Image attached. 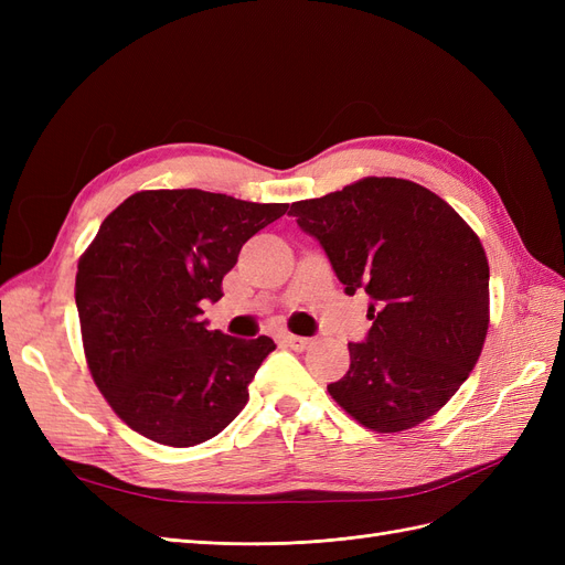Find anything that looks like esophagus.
I'll use <instances>...</instances> for the list:
<instances>
[{
    "label": "esophagus",
    "mask_w": 565,
    "mask_h": 565,
    "mask_svg": "<svg viewBox=\"0 0 565 565\" xmlns=\"http://www.w3.org/2000/svg\"><path fill=\"white\" fill-rule=\"evenodd\" d=\"M282 341H285V344H287L289 349H295V351H303V349H309V347H311V339H309V337L285 334V337H282Z\"/></svg>",
    "instance_id": "esophagus-1"
}]
</instances>
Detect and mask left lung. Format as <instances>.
<instances>
[{
    "label": "left lung",
    "instance_id": "8db88e82",
    "mask_svg": "<svg viewBox=\"0 0 565 565\" xmlns=\"http://www.w3.org/2000/svg\"><path fill=\"white\" fill-rule=\"evenodd\" d=\"M344 292L370 297L372 328L328 384L358 422L396 434L429 419L465 384L490 320L486 249L446 200L405 179L367 177L292 202Z\"/></svg>",
    "mask_w": 565,
    "mask_h": 565
}]
</instances>
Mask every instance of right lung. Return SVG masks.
Wrapping results in <instances>:
<instances>
[{
	"label": "right lung",
	"mask_w": 565,
	"mask_h": 565,
	"mask_svg": "<svg viewBox=\"0 0 565 565\" xmlns=\"http://www.w3.org/2000/svg\"><path fill=\"white\" fill-rule=\"evenodd\" d=\"M198 188L141 191L100 224L77 264L84 355L104 398L134 431L172 448L221 434L249 401L270 337L207 330L237 254L287 212Z\"/></svg>",
	"instance_id": "obj_1"
}]
</instances>
